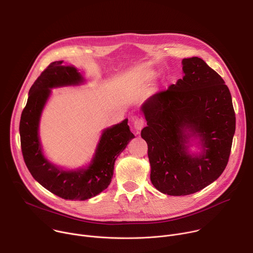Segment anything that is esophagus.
Segmentation results:
<instances>
[{
  "label": "esophagus",
  "mask_w": 253,
  "mask_h": 253,
  "mask_svg": "<svg viewBox=\"0 0 253 253\" xmlns=\"http://www.w3.org/2000/svg\"><path fill=\"white\" fill-rule=\"evenodd\" d=\"M144 120L142 119V118H137V119H135V121L133 122V127H134V129H135V132H136V134H139L140 133V131L143 129V127H144Z\"/></svg>",
  "instance_id": "obj_1"
}]
</instances>
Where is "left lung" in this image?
I'll return each instance as SVG.
<instances>
[{
    "mask_svg": "<svg viewBox=\"0 0 253 253\" xmlns=\"http://www.w3.org/2000/svg\"><path fill=\"white\" fill-rule=\"evenodd\" d=\"M182 71V79L141 106L151 182L172 196L189 195L214 182L227 165L235 133L224 80L198 57L183 59ZM193 143L199 152L191 151Z\"/></svg>",
    "mask_w": 253,
    "mask_h": 253,
    "instance_id": "obj_1",
    "label": "left lung"
}]
</instances>
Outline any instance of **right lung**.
Here are the masks:
<instances>
[{
  "label": "right lung",
  "mask_w": 253,
  "mask_h": 253,
  "mask_svg": "<svg viewBox=\"0 0 253 253\" xmlns=\"http://www.w3.org/2000/svg\"><path fill=\"white\" fill-rule=\"evenodd\" d=\"M63 62L51 63L29 91L20 121L22 153L34 179L47 190L64 199L86 200L110 184L117 157L135 136L130 131L128 119L105 128L90 163L76 169L57 166L45 156L39 126L52 89L80 86L86 82L75 66L64 65Z\"/></svg>",
  "instance_id": "1"
}]
</instances>
